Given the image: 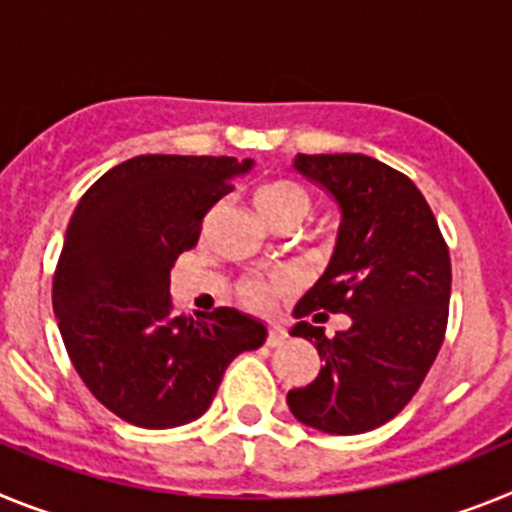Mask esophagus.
Here are the masks:
<instances>
[{
  "mask_svg": "<svg viewBox=\"0 0 512 512\" xmlns=\"http://www.w3.org/2000/svg\"><path fill=\"white\" fill-rule=\"evenodd\" d=\"M286 342V332L281 330V327H270L268 330V345L270 348H278V345H283Z\"/></svg>",
  "mask_w": 512,
  "mask_h": 512,
  "instance_id": "34e87169",
  "label": "esophagus"
}]
</instances>
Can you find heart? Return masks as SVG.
Returning a JSON list of instances; mask_svg holds the SVG:
<instances>
[{
  "instance_id": "heart-1",
  "label": "heart",
  "mask_w": 512,
  "mask_h": 512,
  "mask_svg": "<svg viewBox=\"0 0 512 512\" xmlns=\"http://www.w3.org/2000/svg\"><path fill=\"white\" fill-rule=\"evenodd\" d=\"M255 206L262 219L278 229V226L286 224L299 226L301 221L309 219L311 211H314V198L299 182L278 177V180L262 182L260 188H257ZM288 288H291V281L281 273L255 275V278H247L239 286V296L252 309H265L270 301L288 293Z\"/></svg>"
}]
</instances>
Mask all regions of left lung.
<instances>
[{"label":"left lung","instance_id":"8db88e82","mask_svg":"<svg viewBox=\"0 0 512 512\" xmlns=\"http://www.w3.org/2000/svg\"><path fill=\"white\" fill-rule=\"evenodd\" d=\"M296 170L342 208L330 268L296 306L293 335L314 342L322 371L288 391L309 428L358 435L410 404L438 358L448 327L451 255L425 195L404 172L366 154H299ZM350 313L335 338L305 322Z\"/></svg>","mask_w":512,"mask_h":512}]
</instances>
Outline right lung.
Masks as SVG:
<instances>
[{
    "instance_id": "1",
    "label": "right lung",
    "mask_w": 512,
    "mask_h": 512,
    "mask_svg": "<svg viewBox=\"0 0 512 512\" xmlns=\"http://www.w3.org/2000/svg\"><path fill=\"white\" fill-rule=\"evenodd\" d=\"M250 159L144 154L82 195L53 270V311L79 379L121 420L175 428L201 417L239 353L268 330L237 309L182 317L170 268Z\"/></svg>"
}]
</instances>
